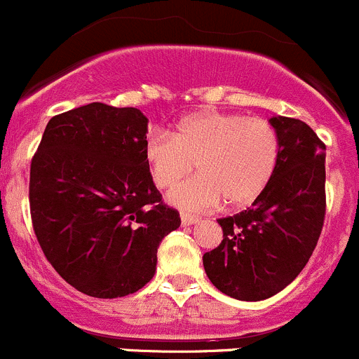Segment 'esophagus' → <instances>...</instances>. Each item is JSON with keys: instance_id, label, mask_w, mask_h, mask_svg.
I'll return each mask as SVG.
<instances>
[{"instance_id": "esophagus-1", "label": "esophagus", "mask_w": 359, "mask_h": 359, "mask_svg": "<svg viewBox=\"0 0 359 359\" xmlns=\"http://www.w3.org/2000/svg\"><path fill=\"white\" fill-rule=\"evenodd\" d=\"M198 222V218L197 216H191V215H181V223H183L184 226H190V225H194V223H197Z\"/></svg>"}]
</instances>
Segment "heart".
Masks as SVG:
<instances>
[{"mask_svg": "<svg viewBox=\"0 0 359 359\" xmlns=\"http://www.w3.org/2000/svg\"><path fill=\"white\" fill-rule=\"evenodd\" d=\"M144 161L158 188L180 184L169 201L184 211H208L225 201L244 208L257 201L271 183L279 162V136L260 116L219 109H201L181 118L172 134L151 133L144 143Z\"/></svg>", "mask_w": 359, "mask_h": 359, "instance_id": "heart-1", "label": "heart"}]
</instances>
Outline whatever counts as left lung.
I'll list each match as a JSON object with an SVG mask.
<instances>
[{
	"label": "left lung",
	"mask_w": 359,
	"mask_h": 359,
	"mask_svg": "<svg viewBox=\"0 0 359 359\" xmlns=\"http://www.w3.org/2000/svg\"><path fill=\"white\" fill-rule=\"evenodd\" d=\"M279 162L251 208L219 218L223 241L202 257L209 281L237 300L285 290L311 258L326 212V147L305 122L272 116Z\"/></svg>",
	"instance_id": "left-lung-1"
}]
</instances>
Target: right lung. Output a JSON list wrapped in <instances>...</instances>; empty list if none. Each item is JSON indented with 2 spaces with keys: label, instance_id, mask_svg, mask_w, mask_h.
<instances>
[{
  "label": "right lung",
  "instance_id": "obj_1",
  "mask_svg": "<svg viewBox=\"0 0 359 359\" xmlns=\"http://www.w3.org/2000/svg\"><path fill=\"white\" fill-rule=\"evenodd\" d=\"M147 133L137 108L90 102L52 116L31 161L38 243L60 278L88 297L143 288L158 244L181 223L148 171Z\"/></svg>",
  "mask_w": 359,
  "mask_h": 359
}]
</instances>
